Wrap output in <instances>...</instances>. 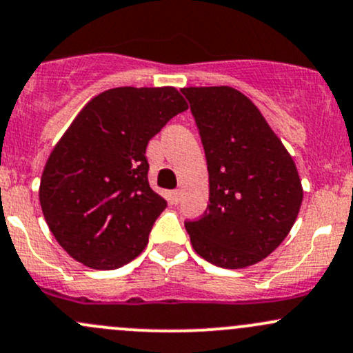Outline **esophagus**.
I'll return each mask as SVG.
<instances>
[{
	"label": "esophagus",
	"mask_w": 353,
	"mask_h": 353,
	"mask_svg": "<svg viewBox=\"0 0 353 353\" xmlns=\"http://www.w3.org/2000/svg\"><path fill=\"white\" fill-rule=\"evenodd\" d=\"M170 201H172V205H177V203L181 201V191L179 189H174V191H170Z\"/></svg>",
	"instance_id": "obj_1"
}]
</instances>
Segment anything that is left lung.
I'll return each mask as SVG.
<instances>
[{
  "instance_id": "8db88e82",
  "label": "left lung",
  "mask_w": 353,
  "mask_h": 353,
  "mask_svg": "<svg viewBox=\"0 0 353 353\" xmlns=\"http://www.w3.org/2000/svg\"><path fill=\"white\" fill-rule=\"evenodd\" d=\"M191 106L210 174V205L186 230L196 254L243 269L272 254L303 201L294 161L257 106L230 86L181 89Z\"/></svg>"
}]
</instances>
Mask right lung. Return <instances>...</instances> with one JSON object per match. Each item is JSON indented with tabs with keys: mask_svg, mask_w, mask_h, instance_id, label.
Segmentation results:
<instances>
[{
	"mask_svg": "<svg viewBox=\"0 0 353 353\" xmlns=\"http://www.w3.org/2000/svg\"><path fill=\"white\" fill-rule=\"evenodd\" d=\"M188 110L176 88H114L81 110L52 150L40 206L72 259L113 270L142 254L167 201L148 184L147 143Z\"/></svg>",
	"mask_w": 353,
	"mask_h": 353,
	"instance_id": "obj_1",
	"label": "right lung"
}]
</instances>
